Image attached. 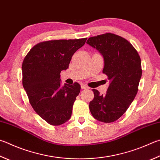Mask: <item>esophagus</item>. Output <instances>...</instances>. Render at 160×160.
I'll list each match as a JSON object with an SVG mask.
<instances>
[{
  "instance_id": "esophagus-1",
  "label": "esophagus",
  "mask_w": 160,
  "mask_h": 160,
  "mask_svg": "<svg viewBox=\"0 0 160 160\" xmlns=\"http://www.w3.org/2000/svg\"><path fill=\"white\" fill-rule=\"evenodd\" d=\"M81 88H82V89H89L88 87H87L86 85H81Z\"/></svg>"
}]
</instances>
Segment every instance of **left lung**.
<instances>
[{"mask_svg":"<svg viewBox=\"0 0 160 160\" xmlns=\"http://www.w3.org/2000/svg\"><path fill=\"white\" fill-rule=\"evenodd\" d=\"M87 43L102 55L103 72L110 80L106 94L92 89L94 97L89 103L90 112L98 121L112 122L126 112L137 94L142 75L141 58L128 40L113 33L91 37Z\"/></svg>","mask_w":160,"mask_h":160,"instance_id":"left-lung-1","label":"left lung"}]
</instances>
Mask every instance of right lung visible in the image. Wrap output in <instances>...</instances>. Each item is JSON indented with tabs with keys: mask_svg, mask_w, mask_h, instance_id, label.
<instances>
[{
	"mask_svg": "<svg viewBox=\"0 0 160 160\" xmlns=\"http://www.w3.org/2000/svg\"><path fill=\"white\" fill-rule=\"evenodd\" d=\"M87 38L40 42L22 63V84L33 110L51 125H61L71 117L80 91L78 82L61 87L60 72L68 68L72 56Z\"/></svg>",
	"mask_w": 160,
	"mask_h": 160,
	"instance_id": "obj_1",
	"label": "right lung"
}]
</instances>
